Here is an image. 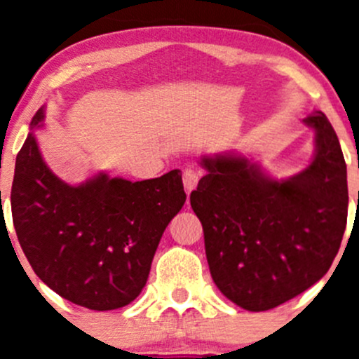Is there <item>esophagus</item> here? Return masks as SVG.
Wrapping results in <instances>:
<instances>
[{
	"mask_svg": "<svg viewBox=\"0 0 359 359\" xmlns=\"http://www.w3.org/2000/svg\"><path fill=\"white\" fill-rule=\"evenodd\" d=\"M200 170L196 168H186L182 173V180H184V187H186L187 193L194 189L198 186V180H200Z\"/></svg>",
	"mask_w": 359,
	"mask_h": 359,
	"instance_id": "obj_1",
	"label": "esophagus"
}]
</instances>
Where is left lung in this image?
<instances>
[{
  "mask_svg": "<svg viewBox=\"0 0 359 359\" xmlns=\"http://www.w3.org/2000/svg\"><path fill=\"white\" fill-rule=\"evenodd\" d=\"M314 132L309 165L287 179L227 151L198 159L205 175L191 206L205 234L213 283L253 313L306 292L330 269L347 224V168L321 111L302 119Z\"/></svg>",
  "mask_w": 359,
  "mask_h": 359,
  "instance_id": "8db88e82",
  "label": "left lung"
}]
</instances>
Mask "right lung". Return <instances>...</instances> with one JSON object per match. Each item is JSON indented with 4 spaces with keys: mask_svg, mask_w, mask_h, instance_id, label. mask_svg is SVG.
Returning a JSON list of instances; mask_svg holds the SVG:
<instances>
[{
    "mask_svg": "<svg viewBox=\"0 0 359 359\" xmlns=\"http://www.w3.org/2000/svg\"><path fill=\"white\" fill-rule=\"evenodd\" d=\"M36 112L12 184V217L24 255L48 285L93 311L128 306L146 287L151 262L170 220L186 203L182 172L126 180L99 172L69 184L43 159Z\"/></svg>",
    "mask_w": 359,
    "mask_h": 359,
    "instance_id": "1",
    "label": "right lung"
}]
</instances>
